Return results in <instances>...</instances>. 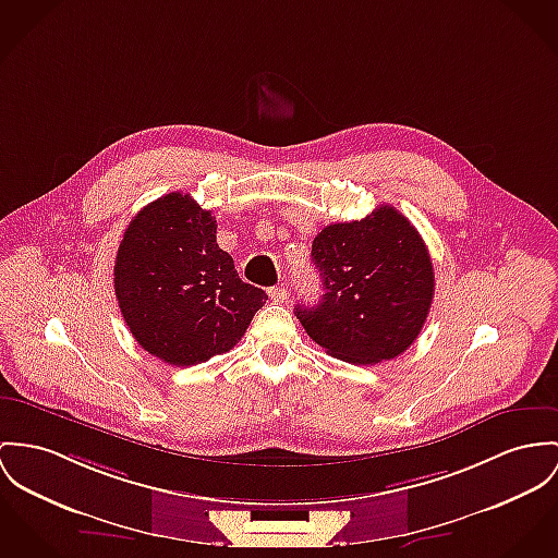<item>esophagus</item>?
Listing matches in <instances>:
<instances>
[{
  "label": "esophagus",
  "mask_w": 558,
  "mask_h": 558,
  "mask_svg": "<svg viewBox=\"0 0 558 558\" xmlns=\"http://www.w3.org/2000/svg\"><path fill=\"white\" fill-rule=\"evenodd\" d=\"M269 298L276 301V303H287V300H289V289H284V287H271V289H269Z\"/></svg>",
  "instance_id": "34e87169"
}]
</instances>
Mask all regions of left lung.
<instances>
[{
    "mask_svg": "<svg viewBox=\"0 0 558 558\" xmlns=\"http://www.w3.org/2000/svg\"><path fill=\"white\" fill-rule=\"evenodd\" d=\"M323 280L314 307L298 305L307 336L356 365L405 352L427 320L435 291L429 251L416 227L380 206L361 220L325 227L312 242Z\"/></svg>",
    "mask_w": 558,
    "mask_h": 558,
    "instance_id": "left-lung-1",
    "label": "left lung"
}]
</instances>
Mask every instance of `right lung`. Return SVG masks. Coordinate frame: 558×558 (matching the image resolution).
<instances>
[{
	"label": "right lung",
	"mask_w": 558,
	"mask_h": 558,
	"mask_svg": "<svg viewBox=\"0 0 558 558\" xmlns=\"http://www.w3.org/2000/svg\"><path fill=\"white\" fill-rule=\"evenodd\" d=\"M114 293L135 342L178 367L231 350L267 300L218 248L213 213L178 191L129 222Z\"/></svg>",
	"instance_id": "right-lung-1"
}]
</instances>
